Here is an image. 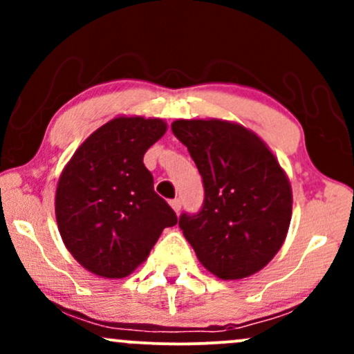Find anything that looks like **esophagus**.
Wrapping results in <instances>:
<instances>
[{"instance_id": "34e87169", "label": "esophagus", "mask_w": 354, "mask_h": 354, "mask_svg": "<svg viewBox=\"0 0 354 354\" xmlns=\"http://www.w3.org/2000/svg\"><path fill=\"white\" fill-rule=\"evenodd\" d=\"M169 205H171V208L174 209V213H180V209H181V201L178 200V198H174V200L169 201Z\"/></svg>"}]
</instances>
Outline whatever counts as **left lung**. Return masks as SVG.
Listing matches in <instances>:
<instances>
[{
	"label": "left lung",
	"instance_id": "left-lung-1",
	"mask_svg": "<svg viewBox=\"0 0 354 354\" xmlns=\"http://www.w3.org/2000/svg\"><path fill=\"white\" fill-rule=\"evenodd\" d=\"M171 129L205 185L200 213L180 216L185 238L219 279L258 273L283 246L293 211L291 183L278 158L233 121L176 120Z\"/></svg>",
	"mask_w": 354,
	"mask_h": 354
}]
</instances>
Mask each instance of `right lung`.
Instances as JSON below:
<instances>
[{"label":"right lung","instance_id":"1","mask_svg":"<svg viewBox=\"0 0 354 354\" xmlns=\"http://www.w3.org/2000/svg\"><path fill=\"white\" fill-rule=\"evenodd\" d=\"M166 129L161 118H113L81 143L61 171L55 196L59 234L93 274H131L163 230L178 223L171 206L154 193L143 163Z\"/></svg>","mask_w":354,"mask_h":354}]
</instances>
